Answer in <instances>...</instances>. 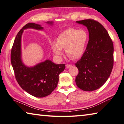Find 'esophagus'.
Masks as SVG:
<instances>
[{
    "label": "esophagus",
    "mask_w": 124,
    "mask_h": 124,
    "mask_svg": "<svg viewBox=\"0 0 124 124\" xmlns=\"http://www.w3.org/2000/svg\"><path fill=\"white\" fill-rule=\"evenodd\" d=\"M72 66V65L71 64H67L66 65V68H71V67Z\"/></svg>",
    "instance_id": "1"
}]
</instances>
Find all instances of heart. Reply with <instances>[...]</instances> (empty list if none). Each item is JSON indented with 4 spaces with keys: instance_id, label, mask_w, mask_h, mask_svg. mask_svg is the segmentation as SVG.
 <instances>
[{
    "instance_id": "obj_1",
    "label": "heart",
    "mask_w": 124,
    "mask_h": 124,
    "mask_svg": "<svg viewBox=\"0 0 124 124\" xmlns=\"http://www.w3.org/2000/svg\"><path fill=\"white\" fill-rule=\"evenodd\" d=\"M87 40L88 34L85 30L69 28L58 36L56 42H52L51 48L57 58L62 56V49H65L66 54L69 57L72 59H78L84 55Z\"/></svg>"
}]
</instances>
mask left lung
<instances>
[{
	"mask_svg": "<svg viewBox=\"0 0 124 124\" xmlns=\"http://www.w3.org/2000/svg\"><path fill=\"white\" fill-rule=\"evenodd\" d=\"M86 26L89 40L82 57L75 64L78 74L76 84L85 91L100 88L110 76L114 64V46L108 32L102 25L92 19L76 21Z\"/></svg>",
	"mask_w": 124,
	"mask_h": 124,
	"instance_id": "obj_1",
	"label": "left lung"
}]
</instances>
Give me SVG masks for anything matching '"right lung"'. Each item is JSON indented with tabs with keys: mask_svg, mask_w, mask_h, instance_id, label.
<instances>
[{
	"mask_svg": "<svg viewBox=\"0 0 124 124\" xmlns=\"http://www.w3.org/2000/svg\"><path fill=\"white\" fill-rule=\"evenodd\" d=\"M46 23L52 25L53 21ZM33 28L42 30L40 25L28 23L18 32L11 52V63L16 80L20 87L30 94L38 98L49 95L57 86L59 75L65 68V64H55L46 60L32 67L26 66L21 59V37L23 30Z\"/></svg>",
	"mask_w": 124,
	"mask_h": 124,
	"instance_id": "1",
	"label": "right lung"
}]
</instances>
